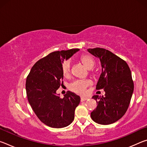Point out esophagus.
Instances as JSON below:
<instances>
[{"label":"esophagus","instance_id":"34e87169","mask_svg":"<svg viewBox=\"0 0 147 147\" xmlns=\"http://www.w3.org/2000/svg\"><path fill=\"white\" fill-rule=\"evenodd\" d=\"M88 98H88V97H84V96H81L80 100H81V102H83V101L87 100H88Z\"/></svg>","mask_w":147,"mask_h":147}]
</instances>
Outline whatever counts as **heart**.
<instances>
[{"instance_id":"b5f03b06","label":"heart","mask_w":147,"mask_h":147,"mask_svg":"<svg viewBox=\"0 0 147 147\" xmlns=\"http://www.w3.org/2000/svg\"><path fill=\"white\" fill-rule=\"evenodd\" d=\"M80 60L84 64V65L88 69H93L95 64L94 59L89 55H83L80 57ZM61 73L63 76L67 77L71 73V61L66 60L63 62L61 65ZM91 84L89 80H76L70 84L69 89L74 93L79 94H84L86 89Z\"/></svg>"}]
</instances>
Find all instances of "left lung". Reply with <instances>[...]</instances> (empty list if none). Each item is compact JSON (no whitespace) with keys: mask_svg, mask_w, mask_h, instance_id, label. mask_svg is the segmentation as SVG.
<instances>
[{"mask_svg":"<svg viewBox=\"0 0 147 147\" xmlns=\"http://www.w3.org/2000/svg\"><path fill=\"white\" fill-rule=\"evenodd\" d=\"M88 51L100 59L102 73L96 89L105 91L104 96L92 97L97 106L91 117L98 124H112L125 114L130 102L134 88L130 69L125 61L108 50L94 48Z\"/></svg>","mask_w":147,"mask_h":147,"instance_id":"1","label":"left lung"}]
</instances>
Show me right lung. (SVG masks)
<instances>
[{
  "mask_svg": "<svg viewBox=\"0 0 147 147\" xmlns=\"http://www.w3.org/2000/svg\"><path fill=\"white\" fill-rule=\"evenodd\" d=\"M79 50L50 53L34 65L27 76L26 91L29 104L39 120L50 127H65L74 120L80 97L69 91L61 98L56 91L63 78L61 65L64 59L70 58Z\"/></svg>",
  "mask_w": 147,
  "mask_h": 147,
  "instance_id": "right-lung-1",
  "label": "right lung"
}]
</instances>
